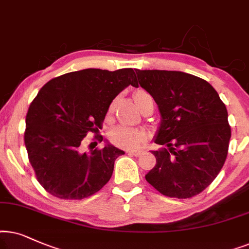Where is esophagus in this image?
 <instances>
[{
	"label": "esophagus",
	"mask_w": 249,
	"mask_h": 249,
	"mask_svg": "<svg viewBox=\"0 0 249 249\" xmlns=\"http://www.w3.org/2000/svg\"><path fill=\"white\" fill-rule=\"evenodd\" d=\"M127 152L130 155H134V156H137V157H138V156H141L142 154H143V150H128Z\"/></svg>",
	"instance_id": "obj_1"
}]
</instances>
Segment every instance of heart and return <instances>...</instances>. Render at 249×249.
Returning <instances> with one entry per match:
<instances>
[{
    "label": "heart",
    "mask_w": 249,
    "mask_h": 249,
    "mask_svg": "<svg viewBox=\"0 0 249 249\" xmlns=\"http://www.w3.org/2000/svg\"><path fill=\"white\" fill-rule=\"evenodd\" d=\"M135 101L139 106V108L143 105V102L147 100L148 98H150L147 92L139 90L135 92L134 94ZM114 105L110 106L109 110H111ZM111 141L115 144H117L118 147L126 148V149H135L143 143L145 139H147V133L143 130H139V128L133 127H125V126H119L116 127L115 130H112L110 133Z\"/></svg>",
    "instance_id": "b5f03b06"
}]
</instances>
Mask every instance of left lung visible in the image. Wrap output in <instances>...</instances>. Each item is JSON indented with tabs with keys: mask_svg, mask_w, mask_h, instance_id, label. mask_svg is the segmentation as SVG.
<instances>
[{
	"mask_svg": "<svg viewBox=\"0 0 249 249\" xmlns=\"http://www.w3.org/2000/svg\"><path fill=\"white\" fill-rule=\"evenodd\" d=\"M135 72L160 112L154 141L161 148L152 151L156 165L145 180L164 196H196L214 181L227 158L231 128L225 105L197 76L157 69Z\"/></svg>",
	"mask_w": 249,
	"mask_h": 249,
	"instance_id": "8db88e82",
	"label": "left lung"
}]
</instances>
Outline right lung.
<instances>
[{
  "label": "right lung",
  "mask_w": 249,
  "mask_h": 249,
  "mask_svg": "<svg viewBox=\"0 0 249 249\" xmlns=\"http://www.w3.org/2000/svg\"><path fill=\"white\" fill-rule=\"evenodd\" d=\"M132 68L115 71L88 68L46 83L29 106L25 144L43 188L60 199H83L110 180L115 160L125 152L108 140L82 152L88 132L99 131L112 100L135 86Z\"/></svg>",
  "instance_id": "1"
}]
</instances>
